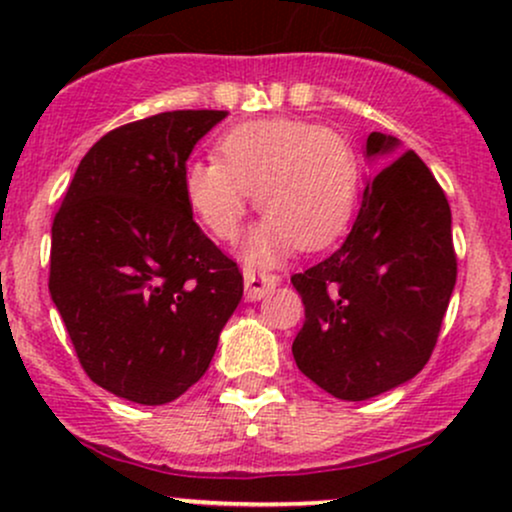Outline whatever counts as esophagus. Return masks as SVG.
<instances>
[{"label": "esophagus", "instance_id": "obj_1", "mask_svg": "<svg viewBox=\"0 0 512 512\" xmlns=\"http://www.w3.org/2000/svg\"><path fill=\"white\" fill-rule=\"evenodd\" d=\"M243 279H245V298H248V301H260V298L267 296V293L281 281L279 274L262 272V269H252V267L243 269Z\"/></svg>", "mask_w": 512, "mask_h": 512}]
</instances>
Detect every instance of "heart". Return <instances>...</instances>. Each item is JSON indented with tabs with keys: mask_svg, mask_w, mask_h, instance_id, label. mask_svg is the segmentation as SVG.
<instances>
[{
	"mask_svg": "<svg viewBox=\"0 0 512 512\" xmlns=\"http://www.w3.org/2000/svg\"><path fill=\"white\" fill-rule=\"evenodd\" d=\"M255 192L267 211L252 233V260H274L293 245L322 250L346 231L361 192V158L337 129L293 117L252 120L216 142V161H192L182 195L199 223L233 240Z\"/></svg>",
	"mask_w": 512,
	"mask_h": 512,
	"instance_id": "heart-1",
	"label": "heart"
}]
</instances>
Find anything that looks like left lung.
Listing matches in <instances>:
<instances>
[{
  "label": "left lung",
  "mask_w": 512,
  "mask_h": 512,
  "mask_svg": "<svg viewBox=\"0 0 512 512\" xmlns=\"http://www.w3.org/2000/svg\"><path fill=\"white\" fill-rule=\"evenodd\" d=\"M395 149L380 132L366 142L368 156ZM455 279L448 197L404 151L368 182L342 248L291 276L305 305L291 346L298 370L349 402L407 383L436 349Z\"/></svg>",
  "instance_id": "obj_1"
}]
</instances>
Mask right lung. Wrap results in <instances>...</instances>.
<instances>
[{
  "label": "right lung",
  "instance_id": "1",
  "mask_svg": "<svg viewBox=\"0 0 512 512\" xmlns=\"http://www.w3.org/2000/svg\"><path fill=\"white\" fill-rule=\"evenodd\" d=\"M223 110H170L110 129L81 158L55 221L50 296L88 378L166 404L207 373L243 272L192 219L185 161Z\"/></svg>",
  "mask_w": 512,
  "mask_h": 512
}]
</instances>
